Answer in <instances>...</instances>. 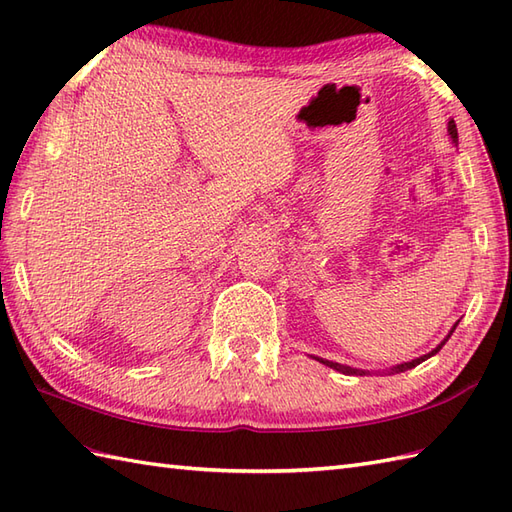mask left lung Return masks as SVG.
Returning <instances> with one entry per match:
<instances>
[{
	"mask_svg": "<svg viewBox=\"0 0 512 512\" xmlns=\"http://www.w3.org/2000/svg\"><path fill=\"white\" fill-rule=\"evenodd\" d=\"M447 130H449V135H451V139H454V144H458V130H456V124H454V120L449 122V126H447ZM458 325V323H456ZM456 325H454V329H456ZM454 329L449 331V336L454 334ZM449 336L438 344V347L432 351V353H427V355H421V358H417V360H412V362H406V364H399V366H395V368H390V373H403V371H410V368H414L417 364H421L423 360H427V358H432L434 353H438L443 349V344L449 340ZM318 362H323V364H327L329 368H336V371H340V373H344V375H366V371H360V368H351V366H344V364H338V362H329V360H320L318 358Z\"/></svg>",
	"mask_w": 512,
	"mask_h": 512,
	"instance_id": "obj_1",
	"label": "left lung"
}]
</instances>
